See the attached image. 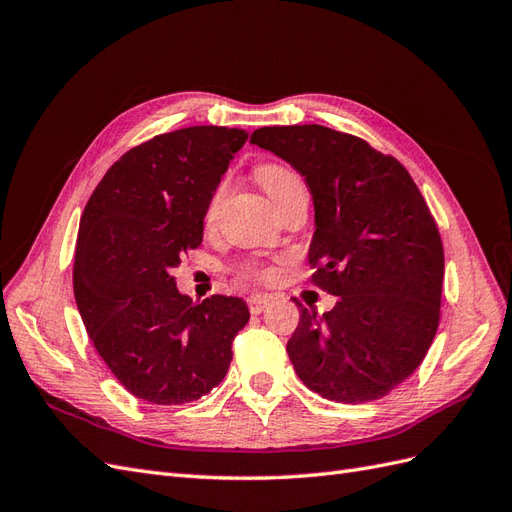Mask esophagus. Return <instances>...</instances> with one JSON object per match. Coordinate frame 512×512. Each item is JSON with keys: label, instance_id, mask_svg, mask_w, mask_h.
<instances>
[{"label": "esophagus", "instance_id": "esophagus-1", "mask_svg": "<svg viewBox=\"0 0 512 512\" xmlns=\"http://www.w3.org/2000/svg\"><path fill=\"white\" fill-rule=\"evenodd\" d=\"M269 303L271 299L265 297V294H252V297L247 299V307H250L252 314H262L269 307Z\"/></svg>", "mask_w": 512, "mask_h": 512}]
</instances>
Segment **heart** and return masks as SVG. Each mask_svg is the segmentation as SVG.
Masks as SVG:
<instances>
[{"instance_id": "obj_1", "label": "heart", "mask_w": 512, "mask_h": 512, "mask_svg": "<svg viewBox=\"0 0 512 512\" xmlns=\"http://www.w3.org/2000/svg\"><path fill=\"white\" fill-rule=\"evenodd\" d=\"M258 181H260L262 188H265V192L273 198V203H277V200H280L292 188V185L301 183L299 177L294 175L292 170H288L286 166H280V164L260 166L258 168ZM226 192H228V179H222L218 185H215V190L209 196V203H207V209H205V220L207 222L218 220L222 203L226 198ZM243 275L254 277V275H260V273L254 267H245Z\"/></svg>"}]
</instances>
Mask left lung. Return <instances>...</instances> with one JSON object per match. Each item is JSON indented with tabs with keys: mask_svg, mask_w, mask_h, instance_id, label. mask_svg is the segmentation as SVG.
<instances>
[{
	"mask_svg": "<svg viewBox=\"0 0 512 512\" xmlns=\"http://www.w3.org/2000/svg\"><path fill=\"white\" fill-rule=\"evenodd\" d=\"M250 143L305 177L316 209L312 284L337 297L322 316L294 299V371L339 404L389 395L423 363L440 324L444 250L423 194L393 156L316 123L260 128Z\"/></svg>",
	"mask_w": 512,
	"mask_h": 512,
	"instance_id": "8db88e82",
	"label": "left lung"
}]
</instances>
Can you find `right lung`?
Wrapping results in <instances>:
<instances>
[{"label":"right lung","mask_w":512,"mask_h":512,"mask_svg":"<svg viewBox=\"0 0 512 512\" xmlns=\"http://www.w3.org/2000/svg\"><path fill=\"white\" fill-rule=\"evenodd\" d=\"M245 141L243 130L218 126L153 136L106 170L81 215L76 305L108 369L149 404L211 393L250 320L243 299L192 303L173 277L181 256L203 243L209 196Z\"/></svg>","instance_id":"right-lung-1"}]
</instances>
